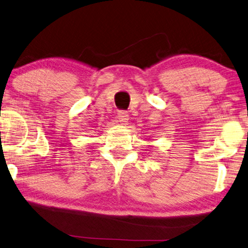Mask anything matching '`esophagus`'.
I'll use <instances>...</instances> for the list:
<instances>
[{"mask_svg": "<svg viewBox=\"0 0 248 248\" xmlns=\"http://www.w3.org/2000/svg\"><path fill=\"white\" fill-rule=\"evenodd\" d=\"M117 117H118V121H120L122 124H126L128 122V114H127V111H125V110L118 111Z\"/></svg>", "mask_w": 248, "mask_h": 248, "instance_id": "esophagus-1", "label": "esophagus"}]
</instances>
